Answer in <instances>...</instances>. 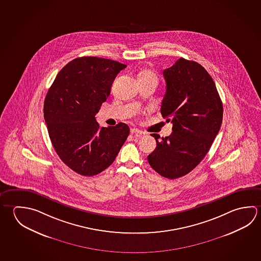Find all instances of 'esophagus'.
I'll list each match as a JSON object with an SVG mask.
<instances>
[{
  "label": "esophagus",
  "instance_id": "34e87169",
  "mask_svg": "<svg viewBox=\"0 0 261 261\" xmlns=\"http://www.w3.org/2000/svg\"><path fill=\"white\" fill-rule=\"evenodd\" d=\"M131 134L132 135H137V136H142V135H145V133L139 130V129L132 128L131 129Z\"/></svg>",
  "mask_w": 261,
  "mask_h": 261
}]
</instances>
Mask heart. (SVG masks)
Instances as JSON below:
<instances>
[{"label":"heart","mask_w":261,"mask_h":261,"mask_svg":"<svg viewBox=\"0 0 261 261\" xmlns=\"http://www.w3.org/2000/svg\"><path fill=\"white\" fill-rule=\"evenodd\" d=\"M140 80H151V81H154L156 83V77H155V74L153 73L152 71L149 70H146V71H143L139 75V81Z\"/></svg>","instance_id":"b5f03b06"}]
</instances>
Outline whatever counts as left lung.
Returning <instances> with one entry per match:
<instances>
[{"mask_svg":"<svg viewBox=\"0 0 261 261\" xmlns=\"http://www.w3.org/2000/svg\"><path fill=\"white\" fill-rule=\"evenodd\" d=\"M163 75L167 90L160 112L171 121L172 133L161 139L151 135L156 147L147 160L160 175L173 179L191 172L208 153L222 124L223 103L210 74L195 61L180 58Z\"/></svg>","mask_w":261,"mask_h":261,"instance_id":"8db88e82","label":"left lung"}]
</instances>
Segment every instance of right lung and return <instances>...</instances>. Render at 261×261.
<instances>
[{
    "instance_id": "obj_1",
    "label": "right lung",
    "mask_w": 261,
    "mask_h": 261,
    "mask_svg": "<svg viewBox=\"0 0 261 261\" xmlns=\"http://www.w3.org/2000/svg\"><path fill=\"white\" fill-rule=\"evenodd\" d=\"M126 65L97 57L71 60L60 70L44 102V118L60 160L75 172L94 176L107 169L129 136L127 124L100 127L95 115Z\"/></svg>"
}]
</instances>
